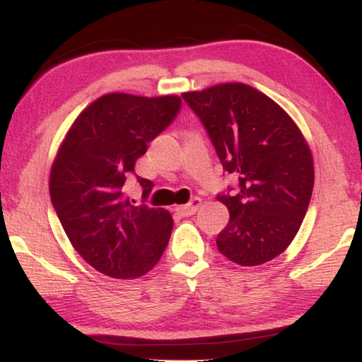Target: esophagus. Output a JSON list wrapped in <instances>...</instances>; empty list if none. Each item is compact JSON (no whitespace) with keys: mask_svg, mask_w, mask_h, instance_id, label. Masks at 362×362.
Segmentation results:
<instances>
[{"mask_svg":"<svg viewBox=\"0 0 362 362\" xmlns=\"http://www.w3.org/2000/svg\"><path fill=\"white\" fill-rule=\"evenodd\" d=\"M200 205H202V200L199 197H194L191 202H189V204L176 206V211L182 214V216H192V214L197 213Z\"/></svg>","mask_w":362,"mask_h":362,"instance_id":"34e87169","label":"esophagus"}]
</instances>
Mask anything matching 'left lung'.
I'll return each instance as SVG.
<instances>
[{"mask_svg":"<svg viewBox=\"0 0 362 362\" xmlns=\"http://www.w3.org/2000/svg\"><path fill=\"white\" fill-rule=\"evenodd\" d=\"M182 98L226 173L238 181L218 194L230 214L216 238L219 252L243 267L272 261L294 240L312 199L307 141L274 100L246 84H219Z\"/></svg>","mask_w":362,"mask_h":362,"instance_id":"left-lung-1","label":"left lung"}]
</instances>
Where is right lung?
Instances as JSON below:
<instances>
[{
	"instance_id": "right-lung-1",
	"label": "right lung",
	"mask_w": 362,
	"mask_h": 362,
	"mask_svg": "<svg viewBox=\"0 0 362 362\" xmlns=\"http://www.w3.org/2000/svg\"><path fill=\"white\" fill-rule=\"evenodd\" d=\"M181 110L175 95L107 93L74 120L50 171L52 205L74 250L95 270L136 278L160 261L173 229L163 208L135 206L125 182L135 175L148 199L154 185L135 173L148 144Z\"/></svg>"
}]
</instances>
